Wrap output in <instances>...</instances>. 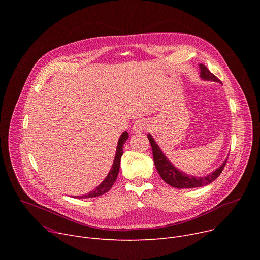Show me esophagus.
<instances>
[{
	"label": "esophagus",
	"mask_w": 260,
	"mask_h": 260,
	"mask_svg": "<svg viewBox=\"0 0 260 260\" xmlns=\"http://www.w3.org/2000/svg\"><path fill=\"white\" fill-rule=\"evenodd\" d=\"M148 127V122L145 119H139L134 123L133 129L135 133H142Z\"/></svg>",
	"instance_id": "obj_1"
}]
</instances>
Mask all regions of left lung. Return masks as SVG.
<instances>
[{"label":"left lung","instance_id":"1","mask_svg":"<svg viewBox=\"0 0 260 260\" xmlns=\"http://www.w3.org/2000/svg\"><path fill=\"white\" fill-rule=\"evenodd\" d=\"M201 69V78L204 80H211L215 82H221L214 74H212L205 64H200ZM148 140H149L151 147H152V153H153V160L155 168L160 175V177L164 179L166 183L176 188H194V187H202L205 185H208L212 183L215 179L219 177L221 172L223 171L228 159L222 164L218 169H216L213 173L204 176V177H196V176H189L185 173L179 171L176 167H174L169 159L166 157L164 152L160 150V148L152 138L150 134L147 135Z\"/></svg>","mask_w":260,"mask_h":260}]
</instances>
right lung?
Instances as JSON below:
<instances>
[{"mask_svg": "<svg viewBox=\"0 0 260 260\" xmlns=\"http://www.w3.org/2000/svg\"><path fill=\"white\" fill-rule=\"evenodd\" d=\"M128 138V134L127 132H123L122 135L120 136L119 140H118V143H117V148H116V154H115V157H114V161H113V165H112V168H111L109 174L107 175V177L105 178V180L99 185V186L93 189L92 191L84 194V196H81V197H75L76 199H89V198H96V197H100V196H103L104 193L108 192L111 187L113 186V184L115 183L116 179H117V176H118V173H119V167H120V159H121V156L123 154V145L124 143L126 142Z\"/></svg>", "mask_w": 260, "mask_h": 260, "instance_id": "1", "label": "right lung"}]
</instances>
